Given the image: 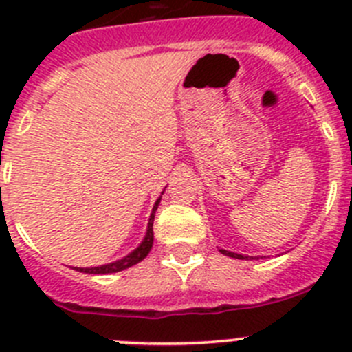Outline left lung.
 Here are the masks:
<instances>
[{"instance_id":"left-lung-1","label":"left lung","mask_w":352,"mask_h":352,"mask_svg":"<svg viewBox=\"0 0 352 352\" xmlns=\"http://www.w3.org/2000/svg\"><path fill=\"white\" fill-rule=\"evenodd\" d=\"M219 252H221L223 255H228V257H233V258H255V257H247V255H242V254H235V252H230V250H225V248H219Z\"/></svg>"}]
</instances>
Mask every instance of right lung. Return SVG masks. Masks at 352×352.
<instances>
[{"mask_svg": "<svg viewBox=\"0 0 352 352\" xmlns=\"http://www.w3.org/2000/svg\"><path fill=\"white\" fill-rule=\"evenodd\" d=\"M160 201H162V196L156 199L153 211H151V214H150V221H148L146 235H144L143 242L138 245V247L134 248L131 254L124 255L122 258L110 262V264L97 265V267H74V269L80 272H85V274H112V272H119V271H124V269H127V267H133L134 264H138V262L143 261V258L150 254L151 247H153V221H155V212H156V209H158Z\"/></svg>", "mask_w": 352, "mask_h": 352, "instance_id": "add662e5", "label": "right lung"}]
</instances>
